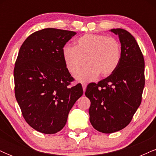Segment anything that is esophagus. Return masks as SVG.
Instances as JSON below:
<instances>
[{
	"instance_id": "34e87169",
	"label": "esophagus",
	"mask_w": 156,
	"mask_h": 156,
	"mask_svg": "<svg viewBox=\"0 0 156 156\" xmlns=\"http://www.w3.org/2000/svg\"><path fill=\"white\" fill-rule=\"evenodd\" d=\"M81 84H82V87H83V92H85L86 88H87V83H84V82H82Z\"/></svg>"
}]
</instances>
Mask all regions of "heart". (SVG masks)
Here are the masks:
<instances>
[{"label":"heart","instance_id":"obj_1","mask_svg":"<svg viewBox=\"0 0 156 156\" xmlns=\"http://www.w3.org/2000/svg\"><path fill=\"white\" fill-rule=\"evenodd\" d=\"M62 55L66 67L76 74L87 62V65L76 75L79 80H92L101 74L112 75L120 63L122 47L117 39L103 34H87L76 41L75 47L65 45Z\"/></svg>","mask_w":156,"mask_h":156}]
</instances>
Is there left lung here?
Returning <instances> with one entry per match:
<instances>
[{
  "label": "left lung",
  "mask_w": 156,
  "mask_h": 156,
  "mask_svg": "<svg viewBox=\"0 0 156 156\" xmlns=\"http://www.w3.org/2000/svg\"><path fill=\"white\" fill-rule=\"evenodd\" d=\"M111 31L120 40V63L106 78L88 84L85 92L91 102V124L103 133H114L129 124L141 103L145 83L144 56L135 38L122 28Z\"/></svg>",
  "instance_id": "8db88e82"
}]
</instances>
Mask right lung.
Here are the masks:
<instances>
[{"instance_id":"obj_1","label":"right lung","mask_w":156,"mask_h":156,"mask_svg":"<svg viewBox=\"0 0 156 156\" xmlns=\"http://www.w3.org/2000/svg\"><path fill=\"white\" fill-rule=\"evenodd\" d=\"M75 31L44 28L28 36L21 45L14 68L15 94L22 115L40 133L60 131L68 114L83 94L80 83L66 67L62 49Z\"/></svg>"}]
</instances>
